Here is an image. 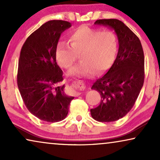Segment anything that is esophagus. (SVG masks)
<instances>
[{
    "label": "esophagus",
    "instance_id": "esophagus-1",
    "mask_svg": "<svg viewBox=\"0 0 160 160\" xmlns=\"http://www.w3.org/2000/svg\"><path fill=\"white\" fill-rule=\"evenodd\" d=\"M76 84H77L78 85H83V83H82V82H80V81H79V82H76ZM80 94H81V93L79 92H76V95H79Z\"/></svg>",
    "mask_w": 160,
    "mask_h": 160
}]
</instances>
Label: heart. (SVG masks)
<instances>
[{
  "label": "heart",
  "instance_id": "heart-1",
  "mask_svg": "<svg viewBox=\"0 0 160 160\" xmlns=\"http://www.w3.org/2000/svg\"><path fill=\"white\" fill-rule=\"evenodd\" d=\"M71 46L64 41L57 44V62L63 68H69L81 54L82 61L69 71L70 75L91 76L97 71L102 73L109 68L117 55L118 43L110 30L82 26L70 36Z\"/></svg>",
  "mask_w": 160,
  "mask_h": 160
}]
</instances>
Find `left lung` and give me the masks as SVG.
<instances>
[{
  "instance_id": "8db88e82",
  "label": "left lung",
  "mask_w": 160,
  "mask_h": 160,
  "mask_svg": "<svg viewBox=\"0 0 160 160\" xmlns=\"http://www.w3.org/2000/svg\"><path fill=\"white\" fill-rule=\"evenodd\" d=\"M95 25L112 28L119 47L112 66L92 87L100 93L101 100L91 109V116L98 122H114L132 109L143 87V50L138 37L119 19H98Z\"/></svg>"
}]
</instances>
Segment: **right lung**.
Instances as JSON below:
<instances>
[{"label":"right lung","mask_w":160,"mask_h":160,"mask_svg":"<svg viewBox=\"0 0 160 160\" xmlns=\"http://www.w3.org/2000/svg\"><path fill=\"white\" fill-rule=\"evenodd\" d=\"M71 27L63 20H50L27 38L22 47L17 86L28 111L48 122L67 117L73 97L65 93L62 71L56 62L55 49L62 32Z\"/></svg>","instance_id":"right-lung-1"}]
</instances>
